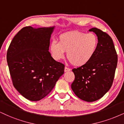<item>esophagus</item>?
Segmentation results:
<instances>
[{"instance_id":"1","label":"esophagus","mask_w":124,"mask_h":124,"mask_svg":"<svg viewBox=\"0 0 124 124\" xmlns=\"http://www.w3.org/2000/svg\"><path fill=\"white\" fill-rule=\"evenodd\" d=\"M71 71V69H70V68H68V67H65V68H64V71L65 72H68V71Z\"/></svg>"}]
</instances>
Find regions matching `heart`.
<instances>
[{"instance_id": "heart-1", "label": "heart", "mask_w": 124, "mask_h": 124, "mask_svg": "<svg viewBox=\"0 0 124 124\" xmlns=\"http://www.w3.org/2000/svg\"><path fill=\"white\" fill-rule=\"evenodd\" d=\"M58 40L59 42L53 41L50 45L53 58L56 60L62 59L65 52L71 63L78 67L85 65L91 60L98 44L95 35L79 31L61 34Z\"/></svg>"}]
</instances>
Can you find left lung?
I'll use <instances>...</instances> for the list:
<instances>
[{
  "mask_svg": "<svg viewBox=\"0 0 124 124\" xmlns=\"http://www.w3.org/2000/svg\"><path fill=\"white\" fill-rule=\"evenodd\" d=\"M89 31L94 32L98 37L97 50L87 64L72 70L75 79L71 88L79 98L91 102L101 98L111 88L118 57L108 33L95 27Z\"/></svg>",
  "mask_w": 124,
  "mask_h": 124,
  "instance_id": "1",
  "label": "left lung"
}]
</instances>
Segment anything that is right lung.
<instances>
[{
    "label": "right lung",
    "mask_w": 124,
    "mask_h": 124,
    "mask_svg": "<svg viewBox=\"0 0 124 124\" xmlns=\"http://www.w3.org/2000/svg\"><path fill=\"white\" fill-rule=\"evenodd\" d=\"M53 29L23 27L7 50V64L14 87L31 101L48 95L64 72L65 65L54 60L48 51Z\"/></svg>",
    "instance_id": "obj_1"
}]
</instances>
